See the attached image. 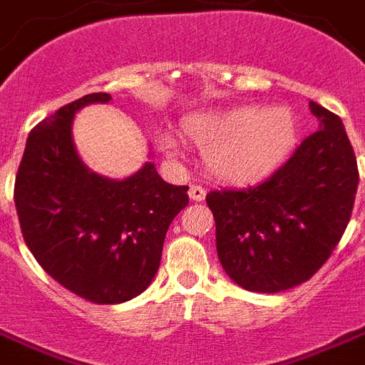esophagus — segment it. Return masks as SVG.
<instances>
[{
	"label": "esophagus",
	"mask_w": 365,
	"mask_h": 365,
	"mask_svg": "<svg viewBox=\"0 0 365 365\" xmlns=\"http://www.w3.org/2000/svg\"><path fill=\"white\" fill-rule=\"evenodd\" d=\"M205 194H207V192H205L203 186H200V185H192L188 190V195L192 201H203Z\"/></svg>",
	"instance_id": "1"
}]
</instances>
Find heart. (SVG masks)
<instances>
[{
    "mask_svg": "<svg viewBox=\"0 0 365 365\" xmlns=\"http://www.w3.org/2000/svg\"><path fill=\"white\" fill-rule=\"evenodd\" d=\"M185 134L205 149V165L216 179L246 185L285 160L297 140V119L287 106H233L190 117ZM162 149L175 155V141L162 135Z\"/></svg>",
    "mask_w": 365,
    "mask_h": 365,
    "instance_id": "1",
    "label": "heart"
}]
</instances>
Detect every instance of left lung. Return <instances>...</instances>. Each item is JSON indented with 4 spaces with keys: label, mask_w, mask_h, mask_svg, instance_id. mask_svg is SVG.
<instances>
[{
    "label": "left lung",
    "mask_w": 365,
    "mask_h": 365,
    "mask_svg": "<svg viewBox=\"0 0 365 365\" xmlns=\"http://www.w3.org/2000/svg\"><path fill=\"white\" fill-rule=\"evenodd\" d=\"M319 130L257 186L215 190L216 252L246 291L279 293L308 282L338 246L358 188L356 156L336 113L309 102Z\"/></svg>",
    "instance_id": "left-lung-1"
}]
</instances>
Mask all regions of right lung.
<instances>
[{"instance_id":"1","label":"right lung","mask_w":365,"mask_h":365,"mask_svg":"<svg viewBox=\"0 0 365 365\" xmlns=\"http://www.w3.org/2000/svg\"><path fill=\"white\" fill-rule=\"evenodd\" d=\"M110 101L108 93H91L38 123L14 182L27 248L57 284L95 304L126 302L149 287L168 227L188 205V186L165 182L153 162L110 179L81 160L74 115Z\"/></svg>"}]
</instances>
